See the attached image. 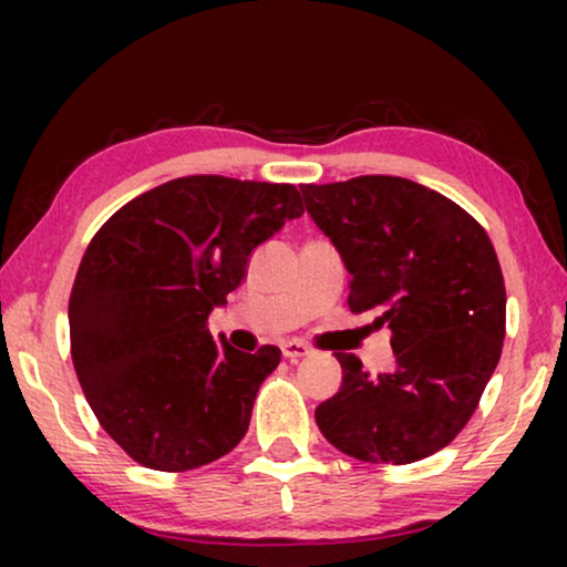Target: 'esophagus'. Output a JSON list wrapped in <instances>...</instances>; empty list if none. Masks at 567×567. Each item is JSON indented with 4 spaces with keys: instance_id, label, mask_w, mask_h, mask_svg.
Masks as SVG:
<instances>
[{
    "instance_id": "esophagus-1",
    "label": "esophagus",
    "mask_w": 567,
    "mask_h": 567,
    "mask_svg": "<svg viewBox=\"0 0 567 567\" xmlns=\"http://www.w3.org/2000/svg\"><path fill=\"white\" fill-rule=\"evenodd\" d=\"M281 351H284V355H286V359H289L291 363H297V361H301V359H307V355L312 353V348L301 343V340H286V343L281 346Z\"/></svg>"
}]
</instances>
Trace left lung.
Wrapping results in <instances>:
<instances>
[{"label": "left lung", "mask_w": 567, "mask_h": 567, "mask_svg": "<svg viewBox=\"0 0 567 567\" xmlns=\"http://www.w3.org/2000/svg\"><path fill=\"white\" fill-rule=\"evenodd\" d=\"M307 214L351 274L348 307L392 330L394 363L369 374L336 353L340 390L315 410L353 460L410 464L475 413L506 336V286L491 237L441 193L392 175L301 185Z\"/></svg>", "instance_id": "left-lung-1"}]
</instances>
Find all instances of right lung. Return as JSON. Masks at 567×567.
<instances>
[{"label":"right lung","mask_w":567,"mask_h":567,"mask_svg":"<svg viewBox=\"0 0 567 567\" xmlns=\"http://www.w3.org/2000/svg\"><path fill=\"white\" fill-rule=\"evenodd\" d=\"M301 212L293 185L190 175L128 200L92 237L69 297L72 361L131 460L185 472L243 441L281 351L216 343L206 320L255 247Z\"/></svg>","instance_id":"1"}]
</instances>
